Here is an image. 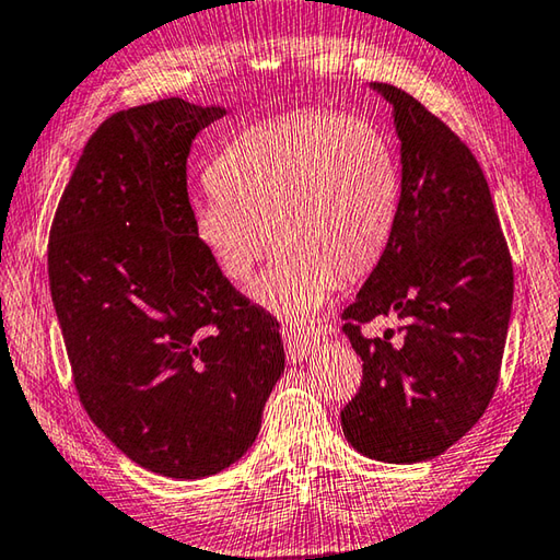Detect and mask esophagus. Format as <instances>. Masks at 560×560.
I'll use <instances>...</instances> for the list:
<instances>
[{"instance_id":"34e87169","label":"esophagus","mask_w":560,"mask_h":560,"mask_svg":"<svg viewBox=\"0 0 560 560\" xmlns=\"http://www.w3.org/2000/svg\"><path fill=\"white\" fill-rule=\"evenodd\" d=\"M281 338L283 345H287V354L289 360H303L311 350L318 345L320 340V328H313V325L306 323H287L281 328Z\"/></svg>"}]
</instances>
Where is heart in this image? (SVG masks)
I'll list each match as a JSON object with an SVG mask.
<instances>
[{
	"instance_id": "b5f03b06",
	"label": "heart",
	"mask_w": 560,
	"mask_h": 560,
	"mask_svg": "<svg viewBox=\"0 0 560 560\" xmlns=\"http://www.w3.org/2000/svg\"><path fill=\"white\" fill-rule=\"evenodd\" d=\"M210 190L190 208L192 235L232 283L281 242L252 296L306 320L338 289L372 269L399 210V168L370 119L306 109L259 121L220 151Z\"/></svg>"
}]
</instances>
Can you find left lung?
<instances>
[{"label":"left lung","mask_w":560,"mask_h":560,"mask_svg":"<svg viewBox=\"0 0 560 560\" xmlns=\"http://www.w3.org/2000/svg\"><path fill=\"white\" fill-rule=\"evenodd\" d=\"M370 88L394 107L401 196L389 245L342 313L362 384L340 419L354 451L409 465L448 451L490 404L514 273L472 151L409 93ZM374 317H394L400 338L362 336Z\"/></svg>","instance_id":"left-lung-1"}]
</instances>
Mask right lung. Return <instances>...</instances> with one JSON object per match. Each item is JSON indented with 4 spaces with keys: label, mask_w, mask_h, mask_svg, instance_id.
Listing matches in <instances>:
<instances>
[{
    "label": "right lung",
    "mask_w": 560,
    "mask_h": 560,
    "mask_svg": "<svg viewBox=\"0 0 560 560\" xmlns=\"http://www.w3.org/2000/svg\"><path fill=\"white\" fill-rule=\"evenodd\" d=\"M222 115L168 97L105 119L48 240L80 401L129 460L176 480L237 463L283 374L277 318L235 291L192 235L186 161Z\"/></svg>",
    "instance_id": "1"
}]
</instances>
